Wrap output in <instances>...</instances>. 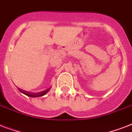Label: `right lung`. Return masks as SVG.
<instances>
[{
    "instance_id": "add662e5",
    "label": "right lung",
    "mask_w": 132,
    "mask_h": 132,
    "mask_svg": "<svg viewBox=\"0 0 132 132\" xmlns=\"http://www.w3.org/2000/svg\"><path fill=\"white\" fill-rule=\"evenodd\" d=\"M19 90L22 93H23L24 94H25L27 96H31V97H39V96H42L45 95L46 93H47L48 91L50 90L51 88H48L46 90H44V91H42V92H36V93H33V92H27L25 90H23L20 89V88H18Z\"/></svg>"
}]
</instances>
